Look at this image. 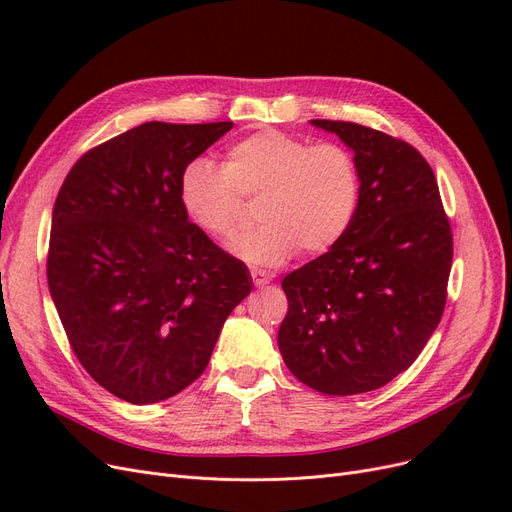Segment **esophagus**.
Masks as SVG:
<instances>
[{
    "mask_svg": "<svg viewBox=\"0 0 512 512\" xmlns=\"http://www.w3.org/2000/svg\"><path fill=\"white\" fill-rule=\"evenodd\" d=\"M250 275H252V280H254V286H258V288L267 286V284L271 282V273L262 271V269H252V271H250Z\"/></svg>",
    "mask_w": 512,
    "mask_h": 512,
    "instance_id": "esophagus-1",
    "label": "esophagus"
}]
</instances>
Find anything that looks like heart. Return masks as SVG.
Returning a JSON list of instances; mask_svg holds the SVG:
<instances>
[{
    "mask_svg": "<svg viewBox=\"0 0 512 512\" xmlns=\"http://www.w3.org/2000/svg\"><path fill=\"white\" fill-rule=\"evenodd\" d=\"M241 196L258 198L256 230L232 252L262 267L288 262L301 247L307 254L331 250L348 232L361 200V170L339 143L309 145L282 130L241 138L224 166L192 160L181 170L179 203L190 222L220 243L241 226Z\"/></svg>",
    "mask_w": 512,
    "mask_h": 512,
    "instance_id": "obj_1",
    "label": "heart"
}]
</instances>
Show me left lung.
<instances>
[{
    "instance_id": "obj_1",
    "label": "left lung",
    "mask_w": 512,
    "mask_h": 512,
    "mask_svg": "<svg viewBox=\"0 0 512 512\" xmlns=\"http://www.w3.org/2000/svg\"><path fill=\"white\" fill-rule=\"evenodd\" d=\"M312 123L354 151L361 200L342 241L284 277L277 344L309 389L367 393L406 371L438 327L451 224L436 175L412 145L352 121Z\"/></svg>"
}]
</instances>
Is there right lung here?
Wrapping results in <instances>:
<instances>
[{
	"mask_svg": "<svg viewBox=\"0 0 512 512\" xmlns=\"http://www.w3.org/2000/svg\"><path fill=\"white\" fill-rule=\"evenodd\" d=\"M232 128L149 121L72 166L57 194L46 277L76 359L130 404H156L203 374L247 267L196 228L181 170Z\"/></svg>",
	"mask_w": 512,
	"mask_h": 512,
	"instance_id": "add662e5",
	"label": "right lung"
}]
</instances>
